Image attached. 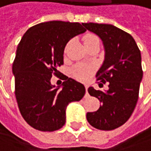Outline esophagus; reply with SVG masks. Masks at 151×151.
I'll return each mask as SVG.
<instances>
[{
	"label": "esophagus",
	"instance_id": "obj_1",
	"mask_svg": "<svg viewBox=\"0 0 151 151\" xmlns=\"http://www.w3.org/2000/svg\"><path fill=\"white\" fill-rule=\"evenodd\" d=\"M88 87H89V86H88L87 85H86V94L88 93Z\"/></svg>",
	"mask_w": 151,
	"mask_h": 151
}]
</instances>
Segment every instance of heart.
<instances>
[{
    "mask_svg": "<svg viewBox=\"0 0 151 151\" xmlns=\"http://www.w3.org/2000/svg\"><path fill=\"white\" fill-rule=\"evenodd\" d=\"M84 42H85V46H88L90 44H92L95 42H99V40L96 35L89 34L85 36ZM93 72H94V67L92 65H81V64L76 65L72 69L73 76L80 81L87 80L91 75L93 73Z\"/></svg>",
    "mask_w": 151,
    "mask_h": 151,
    "instance_id": "obj_1",
    "label": "heart"
}]
</instances>
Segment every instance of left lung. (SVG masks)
<instances>
[{
	"label": "left lung",
	"mask_w": 151,
	"mask_h": 151,
	"mask_svg": "<svg viewBox=\"0 0 151 151\" xmlns=\"http://www.w3.org/2000/svg\"><path fill=\"white\" fill-rule=\"evenodd\" d=\"M83 26L103 41L104 60L96 77L99 86L109 83L106 91L88 88L101 105L97 111L87 112L86 118L96 129L114 130L130 118L137 102L143 78L141 52L133 37L113 25L90 22Z\"/></svg>",
	"instance_id": "obj_1"
}]
</instances>
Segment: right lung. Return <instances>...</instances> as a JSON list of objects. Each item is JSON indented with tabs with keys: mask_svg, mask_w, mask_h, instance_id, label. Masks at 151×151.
<instances>
[{
	"mask_svg": "<svg viewBox=\"0 0 151 151\" xmlns=\"http://www.w3.org/2000/svg\"><path fill=\"white\" fill-rule=\"evenodd\" d=\"M86 30L78 22L52 21L30 27L23 35L13 64L15 98L21 116L33 128L54 131L65 123V110L86 93L84 85L64 76L61 86H52L64 64L67 42Z\"/></svg>",
	"mask_w": 151,
	"mask_h": 151,
	"instance_id": "add662e5",
	"label": "right lung"
}]
</instances>
